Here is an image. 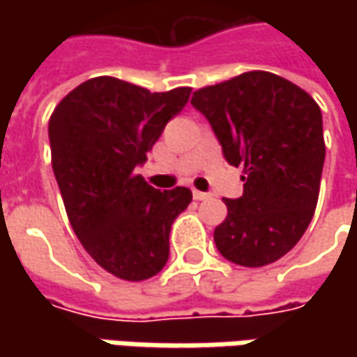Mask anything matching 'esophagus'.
Returning a JSON list of instances; mask_svg holds the SVG:
<instances>
[{
	"mask_svg": "<svg viewBox=\"0 0 357 357\" xmlns=\"http://www.w3.org/2000/svg\"><path fill=\"white\" fill-rule=\"evenodd\" d=\"M211 195L208 192H202V190H192V199L195 200H204V199H208Z\"/></svg>",
	"mask_w": 357,
	"mask_h": 357,
	"instance_id": "esophagus-1",
	"label": "esophagus"
}]
</instances>
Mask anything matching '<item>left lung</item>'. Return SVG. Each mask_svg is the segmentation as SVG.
<instances>
[{
  "label": "left lung",
  "instance_id": "1",
  "mask_svg": "<svg viewBox=\"0 0 357 357\" xmlns=\"http://www.w3.org/2000/svg\"><path fill=\"white\" fill-rule=\"evenodd\" d=\"M225 158L244 167V192L227 199L214 228L218 252L240 266L280 260L314 216L326 144L322 111L304 89L268 71H248L192 93Z\"/></svg>",
  "mask_w": 357,
  "mask_h": 357
}]
</instances>
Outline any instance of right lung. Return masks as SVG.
<instances>
[{
	"instance_id": "add662e5",
	"label": "right lung",
	"mask_w": 357,
	"mask_h": 357,
	"mask_svg": "<svg viewBox=\"0 0 357 357\" xmlns=\"http://www.w3.org/2000/svg\"><path fill=\"white\" fill-rule=\"evenodd\" d=\"M188 97L190 87L151 93L95 77L65 95L49 119L51 165L69 222L91 258L121 280L162 270L172 222L192 200L185 186L157 190L135 172Z\"/></svg>"
}]
</instances>
